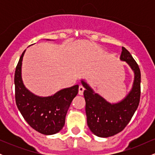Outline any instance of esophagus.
Here are the masks:
<instances>
[{"label": "esophagus", "mask_w": 155, "mask_h": 155, "mask_svg": "<svg viewBox=\"0 0 155 155\" xmlns=\"http://www.w3.org/2000/svg\"><path fill=\"white\" fill-rule=\"evenodd\" d=\"M84 88L83 86L80 85L79 87V95H82L84 93Z\"/></svg>", "instance_id": "obj_1"}]
</instances>
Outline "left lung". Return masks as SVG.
I'll return each instance as SVG.
<instances>
[{
	"mask_svg": "<svg viewBox=\"0 0 155 155\" xmlns=\"http://www.w3.org/2000/svg\"><path fill=\"white\" fill-rule=\"evenodd\" d=\"M120 60L126 62L134 73L133 87L127 95L117 103H110L96 93L89 84L81 80L85 90L87 120L91 132L101 138L117 134L127 126L136 112L140 101V71L132 55L124 47L122 48Z\"/></svg>",
	"mask_w": 155,
	"mask_h": 155,
	"instance_id": "obj_1",
	"label": "left lung"
}]
</instances>
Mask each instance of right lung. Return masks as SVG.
Instances as JSON below:
<instances>
[{"mask_svg":"<svg viewBox=\"0 0 155 155\" xmlns=\"http://www.w3.org/2000/svg\"><path fill=\"white\" fill-rule=\"evenodd\" d=\"M49 40V39H48ZM22 52L15 74V100L17 108L30 126L44 135H53L62 130L65 116L79 85L63 89L47 97L38 96L25 87L22 79Z\"/></svg>","mask_w":155,"mask_h":155,"instance_id":"right-lung-1","label":"right lung"}]
</instances>
